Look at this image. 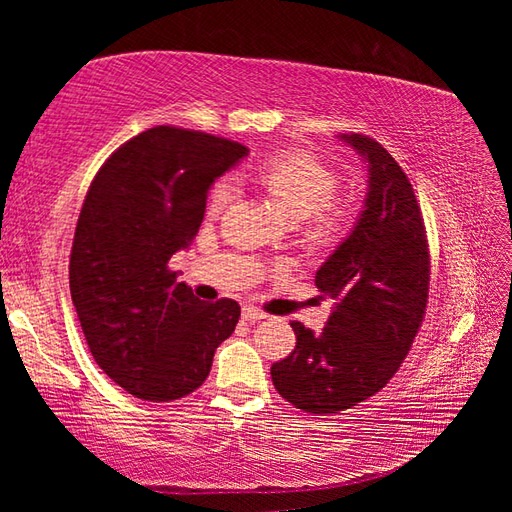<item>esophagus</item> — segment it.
Wrapping results in <instances>:
<instances>
[{"label": "esophagus", "instance_id": "34e87169", "mask_svg": "<svg viewBox=\"0 0 512 512\" xmlns=\"http://www.w3.org/2000/svg\"><path fill=\"white\" fill-rule=\"evenodd\" d=\"M241 318L248 320V323H257V320L266 318V311H262L255 305H244V309H241Z\"/></svg>", "mask_w": 512, "mask_h": 512}]
</instances>
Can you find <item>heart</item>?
<instances>
[{
	"label": "heart",
	"instance_id": "heart-1",
	"mask_svg": "<svg viewBox=\"0 0 512 512\" xmlns=\"http://www.w3.org/2000/svg\"><path fill=\"white\" fill-rule=\"evenodd\" d=\"M259 185L271 192L293 219H307L311 239L329 241L343 235L350 223V210L334 203L341 187L339 171L314 153L291 149L264 158L253 171ZM235 198V185L221 178L207 194V212L221 214Z\"/></svg>",
	"mask_w": 512,
	"mask_h": 512
}]
</instances>
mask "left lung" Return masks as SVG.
Listing matches in <instances>:
<instances>
[{"label":"left lung","mask_w":512,"mask_h":512,"mask_svg":"<svg viewBox=\"0 0 512 512\" xmlns=\"http://www.w3.org/2000/svg\"><path fill=\"white\" fill-rule=\"evenodd\" d=\"M345 140L368 162L370 192L357 228L316 273L320 298L336 307L320 334L291 320L296 348L271 366L275 391L316 415L379 393L409 354L429 302V239L413 185L372 137Z\"/></svg>","instance_id":"left-lung-1"}]
</instances>
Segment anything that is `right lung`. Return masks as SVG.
<instances>
[{
    "instance_id": "right-lung-1",
    "label": "right lung",
    "mask_w": 512,
    "mask_h": 512,
    "mask_svg": "<svg viewBox=\"0 0 512 512\" xmlns=\"http://www.w3.org/2000/svg\"><path fill=\"white\" fill-rule=\"evenodd\" d=\"M225 137L155 126L101 164L76 223L69 291L94 361L146 402L194 393L235 332V300H198L169 259L201 228L207 189L246 155Z\"/></svg>"
}]
</instances>
